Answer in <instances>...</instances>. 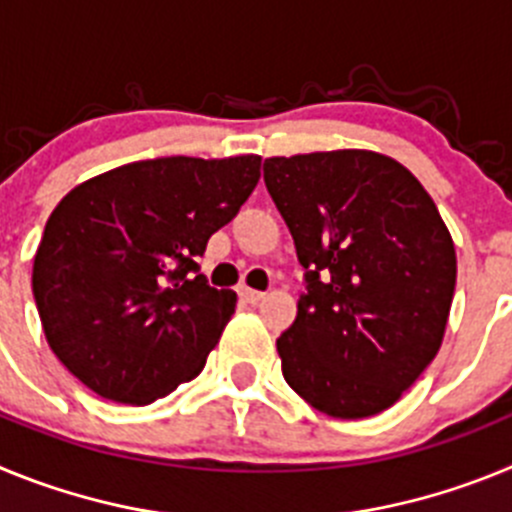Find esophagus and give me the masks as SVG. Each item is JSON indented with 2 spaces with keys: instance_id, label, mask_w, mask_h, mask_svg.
<instances>
[{
  "instance_id": "obj_1",
  "label": "esophagus",
  "mask_w": 512,
  "mask_h": 512,
  "mask_svg": "<svg viewBox=\"0 0 512 512\" xmlns=\"http://www.w3.org/2000/svg\"><path fill=\"white\" fill-rule=\"evenodd\" d=\"M238 295H241L243 302H251V305H256L259 300H264V292H259V289H251V287H241L238 289Z\"/></svg>"
}]
</instances>
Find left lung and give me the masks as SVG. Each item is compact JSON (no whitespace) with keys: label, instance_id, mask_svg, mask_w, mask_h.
<instances>
[{"label":"left lung","instance_id":"obj_1","mask_svg":"<svg viewBox=\"0 0 512 512\" xmlns=\"http://www.w3.org/2000/svg\"><path fill=\"white\" fill-rule=\"evenodd\" d=\"M264 182L305 269L277 338L284 379L333 418L382 413L449 320L456 251L436 202L395 158L354 148L266 158Z\"/></svg>","mask_w":512,"mask_h":512}]
</instances>
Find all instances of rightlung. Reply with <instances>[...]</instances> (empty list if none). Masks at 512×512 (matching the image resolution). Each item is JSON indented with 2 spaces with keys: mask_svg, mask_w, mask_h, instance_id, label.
<instances>
[{
  "mask_svg": "<svg viewBox=\"0 0 512 512\" xmlns=\"http://www.w3.org/2000/svg\"><path fill=\"white\" fill-rule=\"evenodd\" d=\"M261 156H166L71 189L43 230L33 297L48 346L99 397L148 405L202 372L235 292L197 266L259 184Z\"/></svg>",
  "mask_w": 512,
  "mask_h": 512,
  "instance_id": "right-lung-1",
  "label": "right lung"
}]
</instances>
